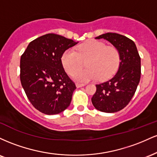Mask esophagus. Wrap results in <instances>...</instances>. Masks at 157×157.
I'll return each instance as SVG.
<instances>
[{
    "label": "esophagus",
    "instance_id": "34e87169",
    "mask_svg": "<svg viewBox=\"0 0 157 157\" xmlns=\"http://www.w3.org/2000/svg\"><path fill=\"white\" fill-rule=\"evenodd\" d=\"M86 86V83H80V82H77L76 83V86L77 88H80V87H82V86Z\"/></svg>",
    "mask_w": 157,
    "mask_h": 157
}]
</instances>
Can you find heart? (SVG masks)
Listing matches in <instances>:
<instances>
[{
    "label": "heart",
    "instance_id": "heart-1",
    "mask_svg": "<svg viewBox=\"0 0 157 157\" xmlns=\"http://www.w3.org/2000/svg\"><path fill=\"white\" fill-rule=\"evenodd\" d=\"M86 59H88L86 63L88 68L78 70L82 65V60ZM61 61L69 75L75 72L73 77L77 81L86 82L99 77L103 80L110 78L116 72L120 65V56L115 46H105L101 41L91 40L80 45L77 52L74 48L66 49Z\"/></svg>",
    "mask_w": 157,
    "mask_h": 157
}]
</instances>
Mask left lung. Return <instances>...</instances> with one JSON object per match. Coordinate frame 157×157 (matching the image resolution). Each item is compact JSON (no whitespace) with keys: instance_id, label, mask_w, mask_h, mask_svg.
Instances as JSON below:
<instances>
[{"instance_id":"1","label":"left lung","mask_w":157,"mask_h":157,"mask_svg":"<svg viewBox=\"0 0 157 157\" xmlns=\"http://www.w3.org/2000/svg\"><path fill=\"white\" fill-rule=\"evenodd\" d=\"M95 39H105L120 52L118 71L111 80L97 84L91 98L93 105L105 113L117 112L125 107L136 92L141 77V59L134 42L117 33L103 34Z\"/></svg>"}]
</instances>
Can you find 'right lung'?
Here are the masks:
<instances>
[{
	"mask_svg": "<svg viewBox=\"0 0 157 157\" xmlns=\"http://www.w3.org/2000/svg\"><path fill=\"white\" fill-rule=\"evenodd\" d=\"M77 43L46 34L30 42L21 55V85L32 105L45 114L60 113L71 103L76 86L65 71L61 57Z\"/></svg>",
	"mask_w": 157,
	"mask_h": 157,
	"instance_id": "right-lung-1",
	"label": "right lung"
}]
</instances>
